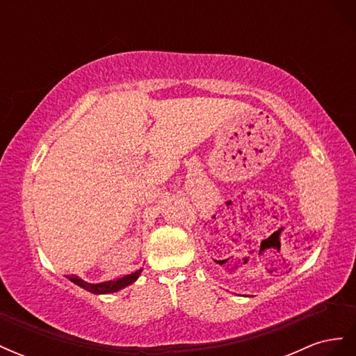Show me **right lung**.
Wrapping results in <instances>:
<instances>
[{
	"instance_id": "right-lung-1",
	"label": "right lung",
	"mask_w": 356,
	"mask_h": 356,
	"mask_svg": "<svg viewBox=\"0 0 356 356\" xmlns=\"http://www.w3.org/2000/svg\"><path fill=\"white\" fill-rule=\"evenodd\" d=\"M141 272H143V268H139V270H136L131 275H126L123 277H118V279H115V281H105V282H99V284H89L75 275H70V276L67 275L65 277L70 279L72 284L79 285L80 288H83L86 291H89V293H92V294H111V293H117V291H120L131 284L136 282V279L139 277V275H141Z\"/></svg>"
}]
</instances>
